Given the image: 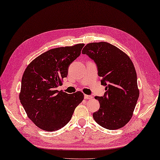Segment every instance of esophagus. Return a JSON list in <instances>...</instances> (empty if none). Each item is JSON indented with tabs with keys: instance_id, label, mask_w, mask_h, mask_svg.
<instances>
[{
	"instance_id": "obj_1",
	"label": "esophagus",
	"mask_w": 160,
	"mask_h": 160,
	"mask_svg": "<svg viewBox=\"0 0 160 160\" xmlns=\"http://www.w3.org/2000/svg\"><path fill=\"white\" fill-rule=\"evenodd\" d=\"M84 98H85V99H88V100H92V99L93 98V97H92V96H90V95H86V94H85V95H84Z\"/></svg>"
}]
</instances>
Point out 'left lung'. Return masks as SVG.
<instances>
[{
    "label": "left lung",
    "mask_w": 160,
    "mask_h": 160,
    "mask_svg": "<svg viewBox=\"0 0 160 160\" xmlns=\"http://www.w3.org/2000/svg\"><path fill=\"white\" fill-rule=\"evenodd\" d=\"M82 54L97 63L101 84L107 86L103 97H95L100 108L93 113L94 120L105 129L121 128L132 117L140 94L132 61L125 52L105 42L88 44Z\"/></svg>",
    "instance_id": "obj_1"
}]
</instances>
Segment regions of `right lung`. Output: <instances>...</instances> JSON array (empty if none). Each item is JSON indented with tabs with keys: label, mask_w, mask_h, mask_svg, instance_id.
<instances>
[{
	"label": "right lung",
	"mask_w": 160,
	"mask_h": 160,
	"mask_svg": "<svg viewBox=\"0 0 160 160\" xmlns=\"http://www.w3.org/2000/svg\"><path fill=\"white\" fill-rule=\"evenodd\" d=\"M84 44L48 50L34 59L23 73L19 98L29 118L40 129L57 131L72 118L83 94L57 90L68 75L70 64L81 54Z\"/></svg>",
	"instance_id": "right-lung-1"
}]
</instances>
